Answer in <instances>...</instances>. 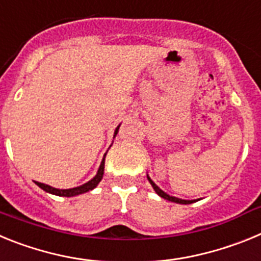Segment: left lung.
I'll list each match as a JSON object with an SVG mask.
<instances>
[{
    "mask_svg": "<svg viewBox=\"0 0 261 261\" xmlns=\"http://www.w3.org/2000/svg\"><path fill=\"white\" fill-rule=\"evenodd\" d=\"M147 180L150 181V184L153 186L154 191H155V192L158 193L161 197H163L165 200H168V201H172V202H177V204H192V202L195 201V200H181V199H177V197H172V196H170V195H167V193L163 192V191L161 190V188H159V187L156 186V184L154 183V181L151 180L149 176H147Z\"/></svg>",
    "mask_w": 261,
    "mask_h": 261,
    "instance_id": "8db88e82",
    "label": "left lung"
}]
</instances>
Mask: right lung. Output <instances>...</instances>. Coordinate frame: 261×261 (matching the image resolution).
I'll return each mask as SVG.
<instances>
[{
	"mask_svg": "<svg viewBox=\"0 0 261 261\" xmlns=\"http://www.w3.org/2000/svg\"><path fill=\"white\" fill-rule=\"evenodd\" d=\"M119 132V126L116 128L115 130V136L117 135ZM107 154V153H106ZM106 154H105V158H103L102 163H100V167L98 170V174L91 179L90 181H87L86 184L81 187H75V188H71V190H57V188H53V187L47 186V184H43V183H39V181H35L36 186H39L41 190H44L45 192H49L52 195H56V196H64V197H71V196H77L81 195V193H85V192H89V191L94 190L96 186L99 184V181L102 180L103 177V172H105V159H106Z\"/></svg>",
	"mask_w": 261,
	"mask_h": 261,
	"instance_id": "1",
	"label": "right lung"
}]
</instances>
